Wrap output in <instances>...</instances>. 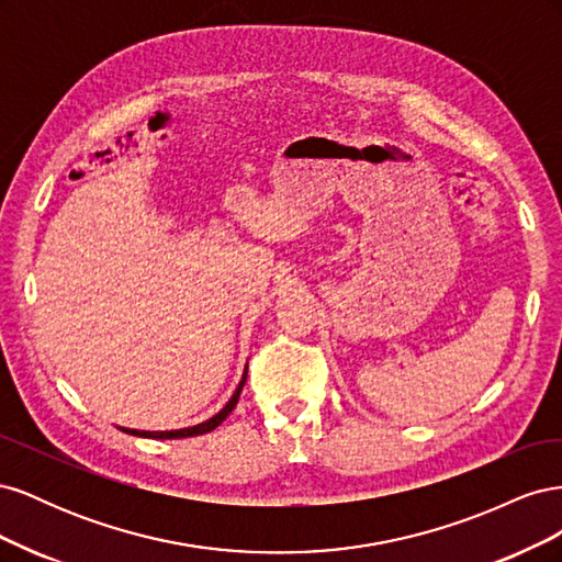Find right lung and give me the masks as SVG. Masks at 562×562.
I'll use <instances>...</instances> for the list:
<instances>
[{"label":"right lung","mask_w":562,"mask_h":562,"mask_svg":"<svg viewBox=\"0 0 562 562\" xmlns=\"http://www.w3.org/2000/svg\"><path fill=\"white\" fill-rule=\"evenodd\" d=\"M246 375H248V370H244V378H241L239 386H236V391H234L232 398L227 401V405L223 407V411H220L217 415H213L211 419H206V422L196 424V427L176 429V431H138V429H122V431H126V434H133V436H145V438H190V436H201V434H209V431H213L215 427H220V424H223V422L227 419V415L234 411L236 403H239L241 389H244V384H246Z\"/></svg>","instance_id":"obj_1"}]
</instances>
